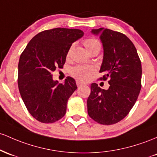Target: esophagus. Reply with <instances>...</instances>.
Returning a JSON list of instances; mask_svg holds the SVG:
<instances>
[{
	"mask_svg": "<svg viewBox=\"0 0 157 157\" xmlns=\"http://www.w3.org/2000/svg\"><path fill=\"white\" fill-rule=\"evenodd\" d=\"M76 84L78 86H82V85H85L86 83H85V82H82V81H80V80H77L76 81Z\"/></svg>",
	"mask_w": 157,
	"mask_h": 157,
	"instance_id": "1",
	"label": "esophagus"
}]
</instances>
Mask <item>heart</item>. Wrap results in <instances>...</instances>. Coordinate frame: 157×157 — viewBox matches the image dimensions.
Returning a JSON list of instances; mask_svg holds the SVG:
<instances>
[{
	"label": "heart",
	"mask_w": 157,
	"mask_h": 157,
	"mask_svg": "<svg viewBox=\"0 0 157 157\" xmlns=\"http://www.w3.org/2000/svg\"><path fill=\"white\" fill-rule=\"evenodd\" d=\"M84 45L85 47L86 50L87 52H90L93 50H100L101 48V45H100L99 41L98 40L94 39V38H88L84 40ZM72 47L70 49L69 52L67 53V56H70V52H71ZM94 72L93 67L89 66H78L74 67L72 70V75L76 78L81 79V80H86V79L89 78L91 76V75Z\"/></svg>",
	"instance_id": "b5f03b06"
}]
</instances>
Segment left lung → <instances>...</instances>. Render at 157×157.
<instances>
[{"instance_id":"1","label":"left lung","mask_w":157,"mask_h":157,"mask_svg":"<svg viewBox=\"0 0 157 157\" xmlns=\"http://www.w3.org/2000/svg\"><path fill=\"white\" fill-rule=\"evenodd\" d=\"M103 46L101 80L109 78L107 90L91 84L87 98L90 117L101 124H113L124 119L136 101L141 90L142 64L136 49L125 35L111 29H92Z\"/></svg>"}]
</instances>
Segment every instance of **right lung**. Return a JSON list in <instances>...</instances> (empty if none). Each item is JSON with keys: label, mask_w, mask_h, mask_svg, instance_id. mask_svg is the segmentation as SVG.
Segmentation results:
<instances>
[{"label": "right lung", "mask_w": 157, "mask_h": 157, "mask_svg": "<svg viewBox=\"0 0 157 157\" xmlns=\"http://www.w3.org/2000/svg\"><path fill=\"white\" fill-rule=\"evenodd\" d=\"M83 36L78 29L43 31L32 38L20 56L17 84L21 96L29 113L40 122H55L66 113L76 83L68 76L59 84L52 73L56 67H63L72 44Z\"/></svg>", "instance_id": "right-lung-1"}]
</instances>
